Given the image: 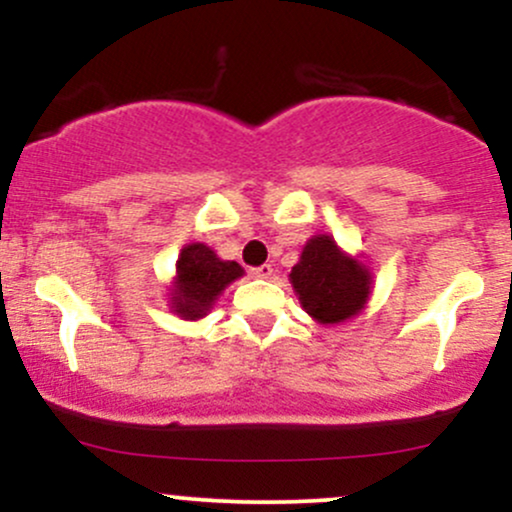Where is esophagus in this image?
Masks as SVG:
<instances>
[{
	"label": "esophagus",
	"mask_w": 512,
	"mask_h": 512,
	"mask_svg": "<svg viewBox=\"0 0 512 512\" xmlns=\"http://www.w3.org/2000/svg\"><path fill=\"white\" fill-rule=\"evenodd\" d=\"M250 274L255 276V279H272L274 267H272V264H260V267H252Z\"/></svg>",
	"instance_id": "esophagus-1"
}]
</instances>
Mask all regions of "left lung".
<instances>
[{
  "label": "left lung",
  "instance_id": "8db88e82",
  "mask_svg": "<svg viewBox=\"0 0 512 512\" xmlns=\"http://www.w3.org/2000/svg\"><path fill=\"white\" fill-rule=\"evenodd\" d=\"M289 281L305 313L322 327L354 320L373 293V274L366 262L344 252L327 233H317L303 245Z\"/></svg>",
  "mask_w": 512,
  "mask_h": 512
}]
</instances>
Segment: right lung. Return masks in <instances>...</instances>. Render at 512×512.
<instances>
[{"label":"right lung","instance_id":"obj_1","mask_svg":"<svg viewBox=\"0 0 512 512\" xmlns=\"http://www.w3.org/2000/svg\"><path fill=\"white\" fill-rule=\"evenodd\" d=\"M245 269L233 260H221L209 245L190 243L180 250L175 276L168 289V308L182 320H202L228 284L240 279Z\"/></svg>","mask_w":512,"mask_h":512}]
</instances>
